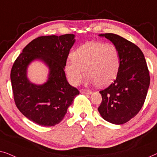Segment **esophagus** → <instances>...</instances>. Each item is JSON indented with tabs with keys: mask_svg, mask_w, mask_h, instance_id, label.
I'll use <instances>...</instances> for the list:
<instances>
[{
	"mask_svg": "<svg viewBox=\"0 0 157 157\" xmlns=\"http://www.w3.org/2000/svg\"><path fill=\"white\" fill-rule=\"evenodd\" d=\"M80 93L82 94H92V92L90 91V90H80Z\"/></svg>",
	"mask_w": 157,
	"mask_h": 157,
	"instance_id": "34e87169",
	"label": "esophagus"
}]
</instances>
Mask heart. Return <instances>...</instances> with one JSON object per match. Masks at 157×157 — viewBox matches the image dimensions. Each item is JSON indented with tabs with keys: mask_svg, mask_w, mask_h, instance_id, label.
<instances>
[{
	"mask_svg": "<svg viewBox=\"0 0 157 157\" xmlns=\"http://www.w3.org/2000/svg\"><path fill=\"white\" fill-rule=\"evenodd\" d=\"M72 60L65 64L68 80L78 85L83 76V70L90 83L100 87L109 85L117 76L120 55L113 44L90 41L78 47L71 55Z\"/></svg>",
	"mask_w": 157,
	"mask_h": 157,
	"instance_id": "b5f03b06",
	"label": "heart"
}]
</instances>
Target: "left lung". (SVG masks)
Listing matches in <instances>:
<instances>
[{
  "instance_id": "1",
  "label": "left lung",
  "mask_w": 157,
  "mask_h": 157,
  "mask_svg": "<svg viewBox=\"0 0 157 157\" xmlns=\"http://www.w3.org/2000/svg\"><path fill=\"white\" fill-rule=\"evenodd\" d=\"M99 36L117 48L120 66L114 82L100 92L102 101L98 111L105 120L122 124L135 117L144 105L150 82L149 70L144 54L135 44L113 33Z\"/></svg>"
}]
</instances>
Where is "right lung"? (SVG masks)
<instances>
[{
    "mask_svg": "<svg viewBox=\"0 0 157 157\" xmlns=\"http://www.w3.org/2000/svg\"><path fill=\"white\" fill-rule=\"evenodd\" d=\"M75 35H48L34 39L24 48L13 64L10 79L17 109L28 120L37 124L52 127L59 124L68 107L79 94L66 79L64 71ZM34 61L48 67L45 83L37 85L27 78V68Z\"/></svg>",
    "mask_w": 157,
    "mask_h": 157,
    "instance_id": "1",
    "label": "right lung"
}]
</instances>
